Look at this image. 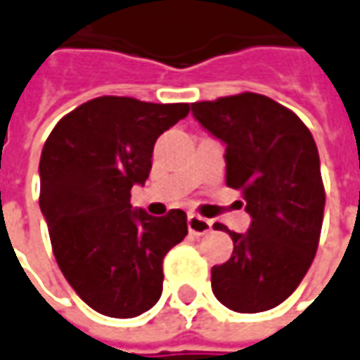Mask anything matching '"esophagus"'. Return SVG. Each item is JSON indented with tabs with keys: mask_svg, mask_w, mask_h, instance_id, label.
Listing matches in <instances>:
<instances>
[{
	"mask_svg": "<svg viewBox=\"0 0 360 360\" xmlns=\"http://www.w3.org/2000/svg\"><path fill=\"white\" fill-rule=\"evenodd\" d=\"M187 226H189L191 234H195V236H202V234H207V232L212 231V221H209V219H202V217H199V214L191 212L189 217H187Z\"/></svg>",
	"mask_w": 360,
	"mask_h": 360,
	"instance_id": "34e87169",
	"label": "esophagus"
}]
</instances>
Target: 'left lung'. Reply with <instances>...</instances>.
<instances>
[{
    "mask_svg": "<svg viewBox=\"0 0 360 360\" xmlns=\"http://www.w3.org/2000/svg\"><path fill=\"white\" fill-rule=\"evenodd\" d=\"M191 110L226 146V185L242 191L252 217L244 234L214 224L234 250L212 266V293L238 314L268 311L295 292L319 244L325 189L314 136L292 110L254 92Z\"/></svg>",
    "mask_w": 360,
    "mask_h": 360,
    "instance_id": "left-lung-1",
    "label": "left lung"
}]
</instances>
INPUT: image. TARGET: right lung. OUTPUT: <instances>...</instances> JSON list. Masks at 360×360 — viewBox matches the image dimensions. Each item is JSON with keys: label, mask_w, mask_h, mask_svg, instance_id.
<instances>
[{"label": "right lung", "mask_w": 360, "mask_h": 360, "mask_svg": "<svg viewBox=\"0 0 360 360\" xmlns=\"http://www.w3.org/2000/svg\"><path fill=\"white\" fill-rule=\"evenodd\" d=\"M189 104L100 96L53 128L41 153L39 205L58 268L94 311L128 319L163 290V258L187 234V214L131 209L129 191L151 171L153 146Z\"/></svg>", "instance_id": "obj_1"}]
</instances>
